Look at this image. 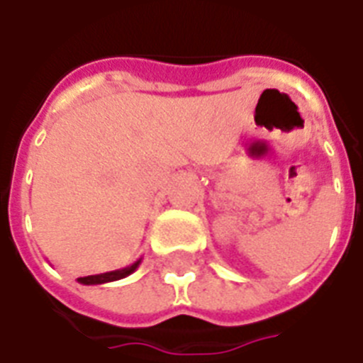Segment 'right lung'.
<instances>
[{
	"mask_svg": "<svg viewBox=\"0 0 363 363\" xmlns=\"http://www.w3.org/2000/svg\"><path fill=\"white\" fill-rule=\"evenodd\" d=\"M139 264H141V258L137 259V262H133L131 265H125V267H122V269L107 271V273H99V275L81 277V279H77V281L81 282V284H86V286H90V284H105V282L121 281V279H124V277L131 275V273L139 267Z\"/></svg>",
	"mask_w": 363,
	"mask_h": 363,
	"instance_id": "obj_1",
	"label": "right lung"
}]
</instances>
